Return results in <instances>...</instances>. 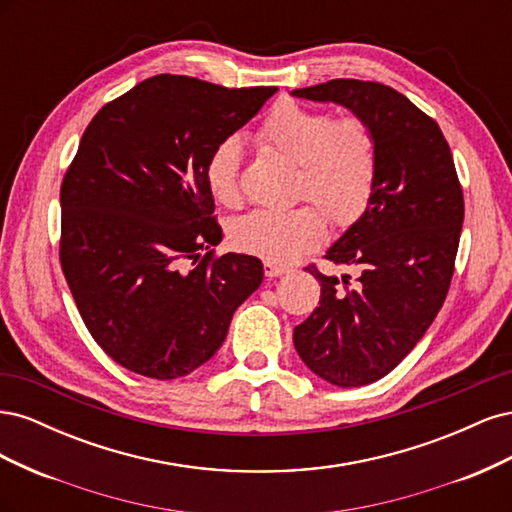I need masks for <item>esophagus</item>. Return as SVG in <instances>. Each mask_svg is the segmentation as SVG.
<instances>
[{"label":"esophagus","instance_id":"1","mask_svg":"<svg viewBox=\"0 0 512 512\" xmlns=\"http://www.w3.org/2000/svg\"><path fill=\"white\" fill-rule=\"evenodd\" d=\"M290 269L288 267H284V265H277V262H265V275L267 277H280V275H284V273H288Z\"/></svg>","mask_w":512,"mask_h":512}]
</instances>
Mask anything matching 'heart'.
Here are the masks:
<instances>
[{
    "label": "heart",
    "instance_id": "1",
    "mask_svg": "<svg viewBox=\"0 0 512 512\" xmlns=\"http://www.w3.org/2000/svg\"><path fill=\"white\" fill-rule=\"evenodd\" d=\"M256 136L297 164V194L312 198L331 222L350 224L359 218L376 181V141L363 119H331L316 108L280 100L260 121ZM239 162L241 143L235 136L215 145L205 162L207 188L224 207L239 203ZM317 208L301 203L250 211L232 222L230 243L269 262L297 260L316 247L327 230L323 210Z\"/></svg>",
    "mask_w": 512,
    "mask_h": 512
}]
</instances>
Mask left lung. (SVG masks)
Masks as SVG:
<instances>
[{
    "instance_id": "1",
    "label": "left lung",
    "mask_w": 512,
    "mask_h": 512,
    "mask_svg": "<svg viewBox=\"0 0 512 512\" xmlns=\"http://www.w3.org/2000/svg\"><path fill=\"white\" fill-rule=\"evenodd\" d=\"M290 96L348 108L376 141L367 207L324 256L359 271L356 284L307 267L320 282V307L292 333L309 371L352 389L395 369L438 316L455 269L463 194L440 126L399 91L335 79Z\"/></svg>"
}]
</instances>
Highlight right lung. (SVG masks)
<instances>
[{
  "instance_id": "right-lung-1",
  "label": "right lung",
  "mask_w": 512,
  "mask_h": 512,
  "mask_svg": "<svg viewBox=\"0 0 512 512\" xmlns=\"http://www.w3.org/2000/svg\"><path fill=\"white\" fill-rule=\"evenodd\" d=\"M275 91L158 74L102 106L81 138L61 183V269L91 337L134 374H192L262 284L258 258H213L222 228L205 162Z\"/></svg>"
}]
</instances>
